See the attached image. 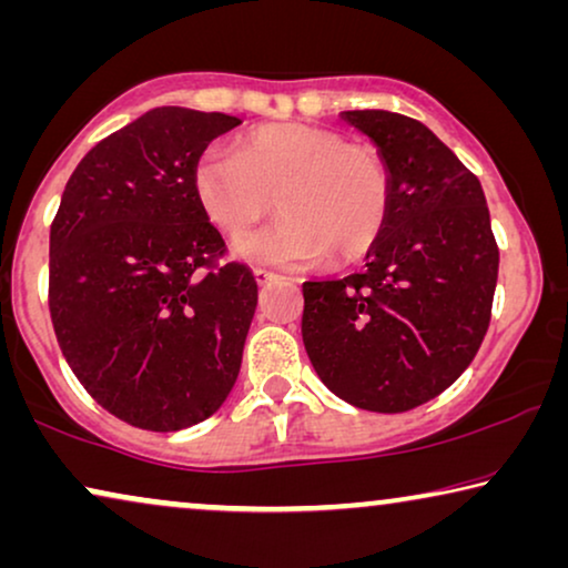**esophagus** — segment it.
<instances>
[{
    "mask_svg": "<svg viewBox=\"0 0 568 568\" xmlns=\"http://www.w3.org/2000/svg\"><path fill=\"white\" fill-rule=\"evenodd\" d=\"M255 282H258V286H268L271 282H276V274H274V271H266V268H258V271H255Z\"/></svg>",
    "mask_w": 568,
    "mask_h": 568,
    "instance_id": "obj_1",
    "label": "esophagus"
}]
</instances>
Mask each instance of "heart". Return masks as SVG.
I'll return each mask as SVG.
<instances>
[{"label":"heart","instance_id":"b5f03b06","mask_svg":"<svg viewBox=\"0 0 568 568\" xmlns=\"http://www.w3.org/2000/svg\"><path fill=\"white\" fill-rule=\"evenodd\" d=\"M204 214L230 237H245L266 214L274 227L237 245L258 266H307L333 255L354 261L383 235L390 214V175L369 146L305 123L255 129L235 150H206L193 168Z\"/></svg>","mask_w":568,"mask_h":568}]
</instances>
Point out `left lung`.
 Listing matches in <instances>:
<instances>
[{
  "label": "left lung",
  "mask_w": 568,
  "mask_h": 568,
  "mask_svg": "<svg viewBox=\"0 0 568 568\" xmlns=\"http://www.w3.org/2000/svg\"><path fill=\"white\" fill-rule=\"evenodd\" d=\"M390 175V214L359 274L305 282L302 341L341 400L403 414L468 369L491 321L499 247L478 178L422 121L344 111Z\"/></svg>",
  "instance_id": "left-lung-1"
}]
</instances>
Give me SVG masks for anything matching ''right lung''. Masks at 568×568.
<instances>
[{
    "instance_id": "add662e5",
    "label": "right lung",
    "mask_w": 568,
    "mask_h": 568,
    "mask_svg": "<svg viewBox=\"0 0 568 568\" xmlns=\"http://www.w3.org/2000/svg\"><path fill=\"white\" fill-rule=\"evenodd\" d=\"M227 113L152 108L84 154L51 224L49 307L69 367L121 422L178 432L237 383L258 284L193 191Z\"/></svg>"
}]
</instances>
